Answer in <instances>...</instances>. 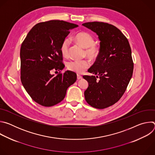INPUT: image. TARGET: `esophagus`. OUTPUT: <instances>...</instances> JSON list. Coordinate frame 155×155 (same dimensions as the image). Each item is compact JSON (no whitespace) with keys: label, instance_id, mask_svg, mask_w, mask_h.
Instances as JSON below:
<instances>
[{"label":"esophagus","instance_id":"obj_1","mask_svg":"<svg viewBox=\"0 0 155 155\" xmlns=\"http://www.w3.org/2000/svg\"><path fill=\"white\" fill-rule=\"evenodd\" d=\"M81 78H82V76L80 75L77 74V79H78V80H80V79H81Z\"/></svg>","mask_w":155,"mask_h":155}]
</instances>
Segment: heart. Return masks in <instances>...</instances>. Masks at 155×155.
Instances as JSON below:
<instances>
[{"instance_id":"b5f03b06","label":"heart","mask_w":155,"mask_h":155,"mask_svg":"<svg viewBox=\"0 0 155 155\" xmlns=\"http://www.w3.org/2000/svg\"><path fill=\"white\" fill-rule=\"evenodd\" d=\"M75 40L85 48L84 55L88 58L94 59L97 58L100 53L99 47L94 43L93 37L89 33L81 32L78 33L74 37ZM70 47V40L69 38H65L61 43L60 51L63 56H67L69 54ZM90 62L86 59L81 60H73L68 62V69L72 72L78 74L83 73L86 69L90 67Z\"/></svg>"}]
</instances>
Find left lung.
Returning a JSON list of instances; mask_svg holds the SVG:
<instances>
[{
    "mask_svg": "<svg viewBox=\"0 0 155 155\" xmlns=\"http://www.w3.org/2000/svg\"><path fill=\"white\" fill-rule=\"evenodd\" d=\"M96 33L100 53L87 70L96 76L83 75L89 83L84 94L87 103L103 109L117 102L124 93L132 76L134 63L129 41L115 26L103 22L82 25Z\"/></svg>",
    "mask_w": 155,
    "mask_h": 155,
    "instance_id": "1",
    "label": "left lung"
}]
</instances>
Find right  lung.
Returning <instances> with one entry per match:
<instances>
[{
  "label": "right lung",
  "instance_id": "1",
  "mask_svg": "<svg viewBox=\"0 0 155 155\" xmlns=\"http://www.w3.org/2000/svg\"><path fill=\"white\" fill-rule=\"evenodd\" d=\"M78 26L64 21L51 20L35 25L20 50L21 80L31 97L38 104L51 107L61 102L68 88L77 80L71 71L56 76L65 65L60 51L62 41Z\"/></svg>",
  "mask_w": 155,
  "mask_h": 155
}]
</instances>
